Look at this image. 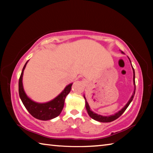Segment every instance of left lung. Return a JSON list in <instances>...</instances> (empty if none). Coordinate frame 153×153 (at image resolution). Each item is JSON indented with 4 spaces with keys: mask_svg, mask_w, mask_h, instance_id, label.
Segmentation results:
<instances>
[{
    "mask_svg": "<svg viewBox=\"0 0 153 153\" xmlns=\"http://www.w3.org/2000/svg\"><path fill=\"white\" fill-rule=\"evenodd\" d=\"M121 53H123L122 51H121ZM129 61H130L131 63V61L129 58L128 57ZM131 67H132V69H133V74H134V76H133V82H134V92L132 95H131V98H129V100H128V102H127V104L124 106V107L121 108L120 111H119L118 112L115 113V114H113V115H111L109 116H103L101 115H98V114L94 113V111H92L91 109H90V107L88 105V103L87 100H86V98L85 97V95H84V98L85 100H86V110H87V112L88 113L89 116L91 118H92L93 120H94L96 121H100V122H103V123H106V122H111V121H113L114 120H117V118H119L120 117V116L122 115L124 111L126 110V108L128 107V106L130 104L131 102L132 101L134 97V94H135V91H136V84H135V71H134V69L132 67V65H131Z\"/></svg>",
    "mask_w": 153,
    "mask_h": 153,
    "instance_id": "obj_1",
    "label": "left lung"
}]
</instances>
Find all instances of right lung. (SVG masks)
<instances>
[{
  "mask_svg": "<svg viewBox=\"0 0 153 153\" xmlns=\"http://www.w3.org/2000/svg\"><path fill=\"white\" fill-rule=\"evenodd\" d=\"M28 61L25 63L19 79V94L23 104L33 117L42 121L51 120L57 117L64 107L65 98L71 91L73 83L69 84L54 99L46 102H37L27 97L23 86V75Z\"/></svg>",
  "mask_w": 153,
  "mask_h": 153,
  "instance_id": "obj_1",
  "label": "right lung"
}]
</instances>
